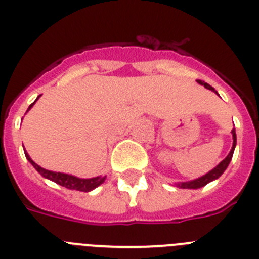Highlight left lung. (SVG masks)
I'll return each mask as SVG.
<instances>
[{
  "mask_svg": "<svg viewBox=\"0 0 259 259\" xmlns=\"http://www.w3.org/2000/svg\"><path fill=\"white\" fill-rule=\"evenodd\" d=\"M198 83H199V84H203L206 89L212 90L215 94H218V92L215 91V89H213V87H211L208 83H204V82H202V80H199V79H198ZM232 137H233L232 150L229 151V154L227 155V157L224 159V160L220 161L217 167L213 168L212 170H210L208 173H206L204 176L199 177V179H197V180H193V181H188V183L176 184V186H179V188H183V189H198V188H202V186H204V185H207L208 183H211V181H213V180L219 179V177L223 175L224 170L227 169L229 161H231V159H232V156H233V151H235V147H236V132H235V129H232Z\"/></svg>",
  "mask_w": 259,
  "mask_h": 259,
  "instance_id": "8db88e82",
  "label": "left lung"
}]
</instances>
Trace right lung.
I'll return each instance as SVG.
<instances>
[{
  "mask_svg": "<svg viewBox=\"0 0 259 259\" xmlns=\"http://www.w3.org/2000/svg\"><path fill=\"white\" fill-rule=\"evenodd\" d=\"M37 99H36V100H37ZM35 102H33L32 104L28 107V109H27V111H30L31 107L35 104ZM24 155H26L27 160L32 164L33 168H35V169L37 170V172H39L42 177H46V179H48V180H52L53 183L64 186V188L71 189V190H79V192H91L92 189H95V188H98L99 185H102L105 180V177H102V176L94 177V179H78V177L71 176V175H66V173L52 172V170L44 169V168H41L40 165H37V164H36L35 161L31 159L30 155L27 154V152H24Z\"/></svg>",
  "mask_w": 259,
  "mask_h": 259,
  "instance_id": "add662e5",
  "label": "right lung"
}]
</instances>
